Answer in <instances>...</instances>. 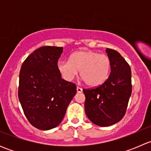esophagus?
Here are the masks:
<instances>
[{
  "label": "esophagus",
  "mask_w": 151,
  "mask_h": 151,
  "mask_svg": "<svg viewBox=\"0 0 151 151\" xmlns=\"http://www.w3.org/2000/svg\"><path fill=\"white\" fill-rule=\"evenodd\" d=\"M77 93H82L83 92V89L81 88H80V87H77Z\"/></svg>",
  "instance_id": "obj_1"
}]
</instances>
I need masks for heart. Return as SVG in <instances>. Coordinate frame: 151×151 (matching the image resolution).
<instances>
[{
	"instance_id": "obj_1",
	"label": "heart",
	"mask_w": 151,
	"mask_h": 151,
	"mask_svg": "<svg viewBox=\"0 0 151 151\" xmlns=\"http://www.w3.org/2000/svg\"><path fill=\"white\" fill-rule=\"evenodd\" d=\"M57 67L66 81L74 80L80 70L82 80L88 86L97 87L102 85L109 77L111 62L105 55L93 50H81L74 53L70 60H59Z\"/></svg>"
}]
</instances>
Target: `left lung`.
I'll return each instance as SVG.
<instances>
[{"mask_svg":"<svg viewBox=\"0 0 151 151\" xmlns=\"http://www.w3.org/2000/svg\"><path fill=\"white\" fill-rule=\"evenodd\" d=\"M111 62V72L100 86L84 89L85 111L88 119L99 126L119 122L126 113L132 94V71L118 52L106 48Z\"/></svg>","mask_w":151,"mask_h":151,"instance_id":"8db88e82","label":"left lung"}]
</instances>
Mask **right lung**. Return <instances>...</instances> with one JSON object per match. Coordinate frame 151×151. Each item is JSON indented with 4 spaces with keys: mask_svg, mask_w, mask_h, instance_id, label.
I'll return each instance as SVG.
<instances>
[{
    "mask_svg": "<svg viewBox=\"0 0 151 151\" xmlns=\"http://www.w3.org/2000/svg\"><path fill=\"white\" fill-rule=\"evenodd\" d=\"M62 52L63 47H42L21 67L19 102L30 124L40 130H50L61 123L77 92L76 85L63 80L58 70Z\"/></svg>",
    "mask_w": 151,
    "mask_h": 151,
    "instance_id": "add662e5",
    "label": "right lung"
}]
</instances>
